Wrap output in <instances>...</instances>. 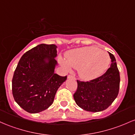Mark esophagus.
<instances>
[{
    "instance_id": "34e87169",
    "label": "esophagus",
    "mask_w": 135,
    "mask_h": 135,
    "mask_svg": "<svg viewBox=\"0 0 135 135\" xmlns=\"http://www.w3.org/2000/svg\"><path fill=\"white\" fill-rule=\"evenodd\" d=\"M68 79H76V78L73 76V75H69L67 76Z\"/></svg>"
}]
</instances>
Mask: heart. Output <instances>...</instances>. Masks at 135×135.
Listing matches in <instances>:
<instances>
[{"label": "heart", "instance_id": "heart-1", "mask_svg": "<svg viewBox=\"0 0 135 135\" xmlns=\"http://www.w3.org/2000/svg\"><path fill=\"white\" fill-rule=\"evenodd\" d=\"M110 61L107 52L93 46L72 50L66 54V59H59L65 69H78L79 75L85 79H94L103 74Z\"/></svg>", "mask_w": 135, "mask_h": 135}]
</instances>
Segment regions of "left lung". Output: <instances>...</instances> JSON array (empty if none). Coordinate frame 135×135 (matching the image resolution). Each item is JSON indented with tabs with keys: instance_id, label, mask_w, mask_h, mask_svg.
I'll use <instances>...</instances> for the list:
<instances>
[{
	"instance_id": "left-lung-1",
	"label": "left lung",
	"mask_w": 135,
	"mask_h": 135,
	"mask_svg": "<svg viewBox=\"0 0 135 135\" xmlns=\"http://www.w3.org/2000/svg\"><path fill=\"white\" fill-rule=\"evenodd\" d=\"M111 59L110 68L100 77L89 81L77 80L78 88L74 94L76 104L89 112H100L112 104L119 93L120 72L116 59L109 52Z\"/></svg>"
}]
</instances>
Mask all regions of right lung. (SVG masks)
I'll return each mask as SVG.
<instances>
[{
    "label": "right lung",
    "instance_id": "add662e5",
    "mask_svg": "<svg viewBox=\"0 0 135 135\" xmlns=\"http://www.w3.org/2000/svg\"><path fill=\"white\" fill-rule=\"evenodd\" d=\"M57 46L41 44L21 57L12 79L14 100L30 113H37L53 103L59 87L67 76L54 73Z\"/></svg>",
    "mask_w": 135,
    "mask_h": 135
}]
</instances>
